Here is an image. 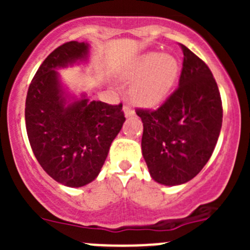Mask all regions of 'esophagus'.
Here are the masks:
<instances>
[{
    "label": "esophagus",
    "instance_id": "obj_1",
    "mask_svg": "<svg viewBox=\"0 0 250 250\" xmlns=\"http://www.w3.org/2000/svg\"><path fill=\"white\" fill-rule=\"evenodd\" d=\"M123 112H125V117H133V116L135 115L134 110H133V107H130L129 105H125V106H123Z\"/></svg>",
    "mask_w": 250,
    "mask_h": 250
}]
</instances>
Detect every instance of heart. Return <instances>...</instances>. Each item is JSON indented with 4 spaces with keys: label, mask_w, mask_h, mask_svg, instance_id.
Segmentation results:
<instances>
[{
    "label": "heart",
    "mask_w": 250,
    "mask_h": 250,
    "mask_svg": "<svg viewBox=\"0 0 250 250\" xmlns=\"http://www.w3.org/2000/svg\"><path fill=\"white\" fill-rule=\"evenodd\" d=\"M180 64L169 53L151 52L141 55L127 72L135 81L130 88V99L143 107H156L165 102L178 80Z\"/></svg>",
    "instance_id": "b5f03b06"
}]
</instances>
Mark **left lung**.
Here are the masks:
<instances>
[{"label":"left lung","instance_id":"1","mask_svg":"<svg viewBox=\"0 0 250 250\" xmlns=\"http://www.w3.org/2000/svg\"><path fill=\"white\" fill-rule=\"evenodd\" d=\"M179 87L157 110H138L144 132L141 151L151 178L181 185L202 170L213 153L223 123L218 84L206 62L181 44Z\"/></svg>","mask_w":250,"mask_h":250}]
</instances>
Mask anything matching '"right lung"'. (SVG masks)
Here are the masks:
<instances>
[{"mask_svg": "<svg viewBox=\"0 0 250 250\" xmlns=\"http://www.w3.org/2000/svg\"><path fill=\"white\" fill-rule=\"evenodd\" d=\"M89 44L71 41L53 50L32 78L25 123L34 155L55 181L69 188L92 183L125 123L122 104L69 94L58 69L87 62Z\"/></svg>", "mask_w": 250, "mask_h": 250, "instance_id": "1", "label": "right lung"}]
</instances>
